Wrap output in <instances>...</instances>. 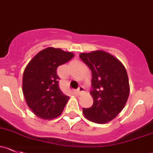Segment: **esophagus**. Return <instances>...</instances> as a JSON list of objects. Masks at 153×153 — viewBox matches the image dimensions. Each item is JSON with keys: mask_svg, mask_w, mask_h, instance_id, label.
<instances>
[{"mask_svg": "<svg viewBox=\"0 0 153 153\" xmlns=\"http://www.w3.org/2000/svg\"><path fill=\"white\" fill-rule=\"evenodd\" d=\"M77 93H78V94H79V95L83 94V93H84V88H83V86H80V87L78 88V89L77 90Z\"/></svg>", "mask_w": 153, "mask_h": 153, "instance_id": "34e87169", "label": "esophagus"}]
</instances>
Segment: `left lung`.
I'll return each instance as SVG.
<instances>
[{
	"label": "left lung",
	"mask_w": 153,
	"mask_h": 153,
	"mask_svg": "<svg viewBox=\"0 0 153 153\" xmlns=\"http://www.w3.org/2000/svg\"><path fill=\"white\" fill-rule=\"evenodd\" d=\"M79 56L92 74L93 105L83 108V115L92 123H109L123 111L129 97L126 69L117 58L102 50L81 53Z\"/></svg>",
	"instance_id": "obj_1"
}]
</instances>
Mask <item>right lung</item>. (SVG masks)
Masks as SVG:
<instances>
[{
  "label": "right lung",
  "mask_w": 153,
  "mask_h": 153,
  "mask_svg": "<svg viewBox=\"0 0 153 153\" xmlns=\"http://www.w3.org/2000/svg\"><path fill=\"white\" fill-rule=\"evenodd\" d=\"M73 57V53L49 47L39 51L27 64L22 76V93L29 108L39 118L52 120L63 111L70 97L59 89L56 70Z\"/></svg>",
  "instance_id": "add662e5"
}]
</instances>
